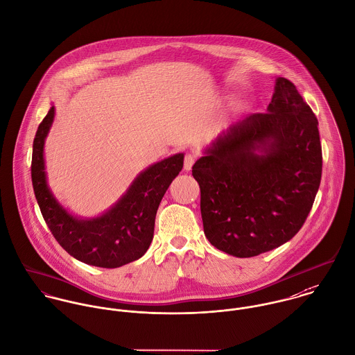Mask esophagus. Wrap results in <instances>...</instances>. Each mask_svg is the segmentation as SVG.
Here are the masks:
<instances>
[{"mask_svg":"<svg viewBox=\"0 0 355 355\" xmlns=\"http://www.w3.org/2000/svg\"><path fill=\"white\" fill-rule=\"evenodd\" d=\"M193 163H195V156L191 155V153L185 155V159H184V170H185V171H189V170L192 168Z\"/></svg>","mask_w":355,"mask_h":355,"instance_id":"esophagus-1","label":"esophagus"}]
</instances>
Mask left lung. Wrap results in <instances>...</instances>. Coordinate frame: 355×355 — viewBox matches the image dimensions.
I'll return each mask as SVG.
<instances>
[{"mask_svg":"<svg viewBox=\"0 0 355 355\" xmlns=\"http://www.w3.org/2000/svg\"><path fill=\"white\" fill-rule=\"evenodd\" d=\"M321 171L318 121L279 76L266 112L222 132L192 167L206 237L237 258L280 247L304 223Z\"/></svg>","mask_w":355,"mask_h":355,"instance_id":"8db88e82","label":"left lung"}]
</instances>
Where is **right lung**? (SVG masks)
<instances>
[{
  "label": "right lung",
  "mask_w": 355,
  "mask_h": 355,
  "mask_svg": "<svg viewBox=\"0 0 355 355\" xmlns=\"http://www.w3.org/2000/svg\"><path fill=\"white\" fill-rule=\"evenodd\" d=\"M55 105L38 126L33 144L31 180L42 216L59 244L75 259L115 269L140 259L153 239L157 207L184 166V153L159 160L133 180L104 213L83 218L66 209L52 193L45 167V140L55 121Z\"/></svg>",
  "instance_id": "add662e5"
}]
</instances>
